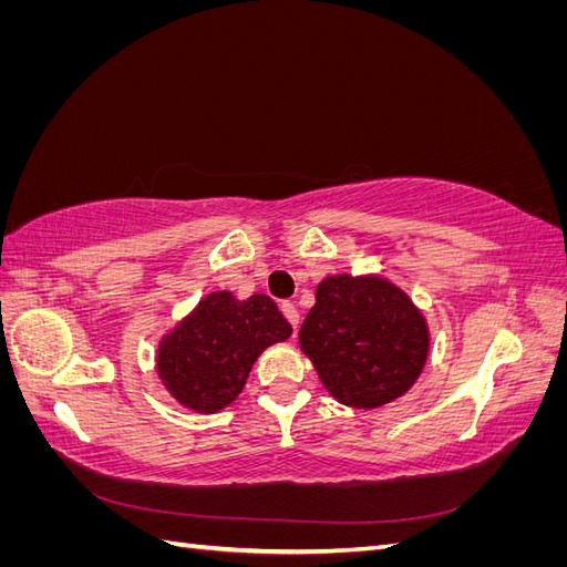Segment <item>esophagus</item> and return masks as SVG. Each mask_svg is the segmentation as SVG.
<instances>
[{
  "label": "esophagus",
  "instance_id": "1",
  "mask_svg": "<svg viewBox=\"0 0 567 567\" xmlns=\"http://www.w3.org/2000/svg\"><path fill=\"white\" fill-rule=\"evenodd\" d=\"M281 312H284V317L288 319V323L293 326V331L298 329V323H300V312H298V307L293 305V302H284L281 305Z\"/></svg>",
  "mask_w": 567,
  "mask_h": 567
}]
</instances>
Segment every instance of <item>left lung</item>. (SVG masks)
<instances>
[{
	"instance_id": "left-lung-1",
	"label": "left lung",
	"mask_w": 567,
	"mask_h": 567,
	"mask_svg": "<svg viewBox=\"0 0 567 567\" xmlns=\"http://www.w3.org/2000/svg\"><path fill=\"white\" fill-rule=\"evenodd\" d=\"M298 342L336 402L369 411L419 381L431 331L421 307L383 274H331L315 290Z\"/></svg>"
}]
</instances>
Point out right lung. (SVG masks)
I'll list each match as a JSON object with an SVG mask.
<instances>
[{
    "label": "right lung",
    "mask_w": 567,
    "mask_h": 567,
    "mask_svg": "<svg viewBox=\"0 0 567 567\" xmlns=\"http://www.w3.org/2000/svg\"><path fill=\"white\" fill-rule=\"evenodd\" d=\"M290 333L265 293L238 300L231 290H213L158 340V381L184 409L217 414L241 394L257 357Z\"/></svg>",
    "instance_id": "right-lung-1"
}]
</instances>
